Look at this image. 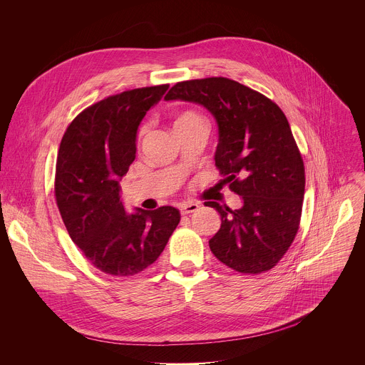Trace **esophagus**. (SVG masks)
I'll return each mask as SVG.
<instances>
[{"label": "esophagus", "instance_id": "1", "mask_svg": "<svg viewBox=\"0 0 365 365\" xmlns=\"http://www.w3.org/2000/svg\"><path fill=\"white\" fill-rule=\"evenodd\" d=\"M199 209V205L197 203H186V205H182L180 206V213L182 215H189V213H193Z\"/></svg>", "mask_w": 365, "mask_h": 365}]
</instances>
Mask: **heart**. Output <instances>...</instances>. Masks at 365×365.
<instances>
[{
	"mask_svg": "<svg viewBox=\"0 0 365 365\" xmlns=\"http://www.w3.org/2000/svg\"><path fill=\"white\" fill-rule=\"evenodd\" d=\"M193 120H202L196 113H192V112H187V113H183L182 116H179L176 119L175 123H183V122H193Z\"/></svg>",
	"mask_w": 365,
	"mask_h": 365,
	"instance_id": "heart-1",
	"label": "heart"
}]
</instances>
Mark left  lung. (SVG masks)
Instances as JSON below:
<instances>
[{
    "mask_svg": "<svg viewBox=\"0 0 365 365\" xmlns=\"http://www.w3.org/2000/svg\"><path fill=\"white\" fill-rule=\"evenodd\" d=\"M165 101L197 103L212 113L219 130L216 166L242 196L236 210L206 203L222 217L209 240L212 253L240 273L270 270L296 237L306 185L286 115L264 95L222 76L178 82Z\"/></svg>",
    "mask_w": 365,
    "mask_h": 365,
    "instance_id": "1",
    "label": "left lung"
}]
</instances>
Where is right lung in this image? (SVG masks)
<instances>
[{
	"mask_svg": "<svg viewBox=\"0 0 365 365\" xmlns=\"http://www.w3.org/2000/svg\"><path fill=\"white\" fill-rule=\"evenodd\" d=\"M169 85L138 88L82 110L58 152L55 197L72 242L101 272L132 276L150 266L179 225L172 206L128 213L120 180L136 158L138 128Z\"/></svg>",
	"mask_w": 365,
	"mask_h": 365,
	"instance_id": "add662e5",
	"label": "right lung"
}]
</instances>
